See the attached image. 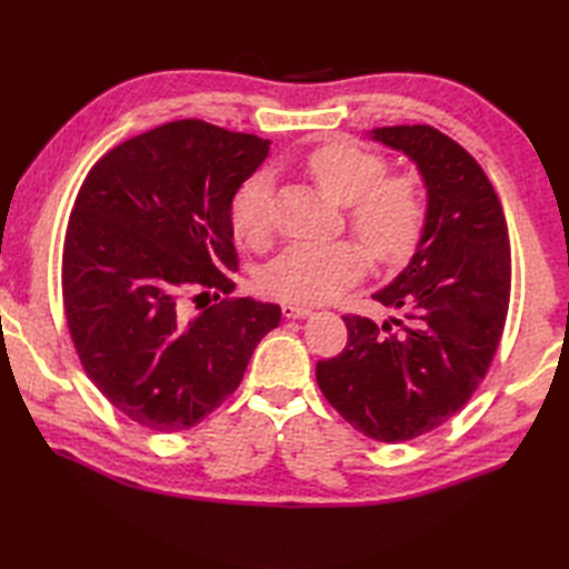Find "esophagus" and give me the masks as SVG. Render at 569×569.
<instances>
[{"label":"esophagus","instance_id":"esophagus-1","mask_svg":"<svg viewBox=\"0 0 569 569\" xmlns=\"http://www.w3.org/2000/svg\"><path fill=\"white\" fill-rule=\"evenodd\" d=\"M281 310H283V318H288V320H300V318H308V316H312V310H310V308H306V306H296V303H283V306H281Z\"/></svg>","mask_w":569,"mask_h":569}]
</instances>
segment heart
Wrapping results in <instances>:
<instances>
[{
  "mask_svg": "<svg viewBox=\"0 0 569 569\" xmlns=\"http://www.w3.org/2000/svg\"><path fill=\"white\" fill-rule=\"evenodd\" d=\"M308 173L325 198L349 208V224L379 263H401L416 251L426 227V196L413 176L386 178V161L355 143H328L308 156ZM269 173H253L232 200V227L261 241L271 227ZM367 271V253L355 241L293 244L259 276L263 293L293 303H325Z\"/></svg>",
  "mask_w": 569,
  "mask_h": 569,
  "instance_id": "heart-1",
  "label": "heart"
}]
</instances>
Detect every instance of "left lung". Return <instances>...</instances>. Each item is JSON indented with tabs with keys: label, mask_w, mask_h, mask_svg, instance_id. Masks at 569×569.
I'll return each mask as SVG.
<instances>
[{
	"label": "left lung",
	"mask_w": 569,
	"mask_h": 569,
	"mask_svg": "<svg viewBox=\"0 0 569 569\" xmlns=\"http://www.w3.org/2000/svg\"><path fill=\"white\" fill-rule=\"evenodd\" d=\"M369 139L418 168L426 227L406 269L371 296L396 316H345V352L318 361L316 377L355 430L403 442L442 426L485 379L509 312L511 249L497 192L457 141L428 124Z\"/></svg>",
	"instance_id": "1"
}]
</instances>
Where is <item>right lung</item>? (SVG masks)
Masks as SVG:
<instances>
[{"label": "right lung", "instance_id": "add662e5", "mask_svg": "<svg viewBox=\"0 0 569 569\" xmlns=\"http://www.w3.org/2000/svg\"><path fill=\"white\" fill-rule=\"evenodd\" d=\"M269 139L183 119L92 166L63 249V303L88 377L139 426L188 430L222 406L281 308L229 293L232 200Z\"/></svg>", "mask_w": 569, "mask_h": 569}]
</instances>
